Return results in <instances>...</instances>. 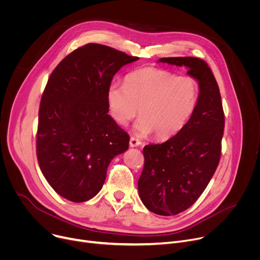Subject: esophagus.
Returning <instances> with one entry per match:
<instances>
[{
  "mask_svg": "<svg viewBox=\"0 0 260 260\" xmlns=\"http://www.w3.org/2000/svg\"><path fill=\"white\" fill-rule=\"evenodd\" d=\"M129 145H131L132 147L139 146V145H141V141H140L138 138L132 137V138H131V140H129Z\"/></svg>",
  "mask_w": 260,
  "mask_h": 260,
  "instance_id": "34e87169",
  "label": "esophagus"
}]
</instances>
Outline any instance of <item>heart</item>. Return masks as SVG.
Returning <instances> with one entry per match:
<instances>
[{
  "label": "heart",
  "instance_id": "1",
  "mask_svg": "<svg viewBox=\"0 0 260 260\" xmlns=\"http://www.w3.org/2000/svg\"><path fill=\"white\" fill-rule=\"evenodd\" d=\"M199 94V82L194 77L144 67L128 74L123 85H109L106 99L109 114L117 124L126 126L139 112L141 118L135 126L136 134L155 133L158 139H169L192 117Z\"/></svg>",
  "mask_w": 260,
  "mask_h": 260
}]
</instances>
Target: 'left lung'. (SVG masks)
I'll list each match as a JSON object with an SVG mask.
<instances>
[{"label":"left lung","mask_w":260,"mask_h":260,"mask_svg":"<svg viewBox=\"0 0 260 260\" xmlns=\"http://www.w3.org/2000/svg\"><path fill=\"white\" fill-rule=\"evenodd\" d=\"M158 62L185 66L200 86L197 107L185 126L168 141L143 148L140 199L148 211L173 216L196 202L219 165L224 113L219 87L206 61L176 57Z\"/></svg>","instance_id":"left-lung-1"}]
</instances>
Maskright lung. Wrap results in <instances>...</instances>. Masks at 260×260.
<instances>
[{
    "instance_id": "1",
    "label": "right lung",
    "mask_w": 260,
    "mask_h": 260,
    "mask_svg": "<svg viewBox=\"0 0 260 260\" xmlns=\"http://www.w3.org/2000/svg\"><path fill=\"white\" fill-rule=\"evenodd\" d=\"M138 57L89 43L66 56L51 73L41 98L37 158L45 179L73 202L103 186L113 158L129 136L109 116L106 93L116 73Z\"/></svg>"
}]
</instances>
